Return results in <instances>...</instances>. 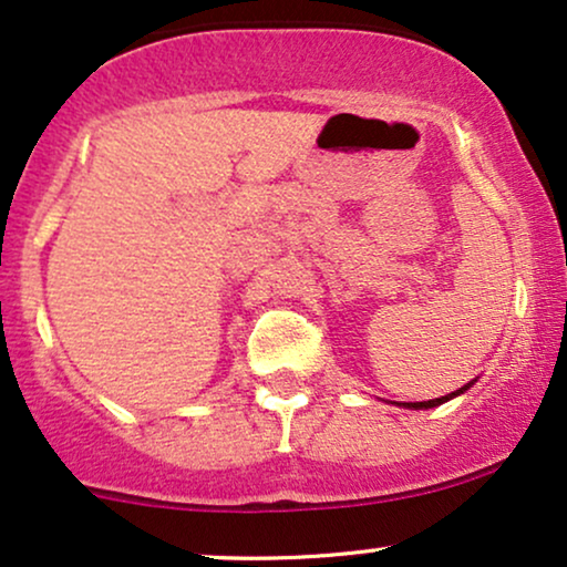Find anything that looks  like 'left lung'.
Masks as SVG:
<instances>
[{
  "label": "left lung",
  "instance_id": "1",
  "mask_svg": "<svg viewBox=\"0 0 567 567\" xmlns=\"http://www.w3.org/2000/svg\"><path fill=\"white\" fill-rule=\"evenodd\" d=\"M476 382V379H474ZM474 382H468L465 386H461V390L457 392H450V395H444V398H434V400H424V403H405V408H411V411H426V408H436V405H442V403H447V400H453V398H457V395H463L465 390H468L471 384Z\"/></svg>",
  "mask_w": 567,
  "mask_h": 567
}]
</instances>
